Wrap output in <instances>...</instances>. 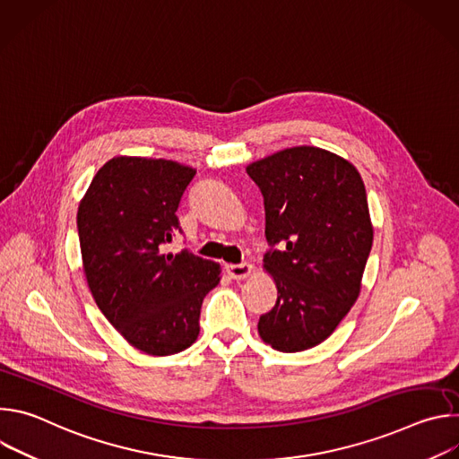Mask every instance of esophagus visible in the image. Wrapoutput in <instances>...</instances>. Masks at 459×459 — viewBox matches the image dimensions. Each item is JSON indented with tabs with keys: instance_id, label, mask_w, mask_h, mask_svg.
<instances>
[{
	"instance_id": "esophagus-1",
	"label": "esophagus",
	"mask_w": 459,
	"mask_h": 459,
	"mask_svg": "<svg viewBox=\"0 0 459 459\" xmlns=\"http://www.w3.org/2000/svg\"><path fill=\"white\" fill-rule=\"evenodd\" d=\"M227 274L232 278V280H245L252 274V267L248 264H241V265H227L225 267Z\"/></svg>"
}]
</instances>
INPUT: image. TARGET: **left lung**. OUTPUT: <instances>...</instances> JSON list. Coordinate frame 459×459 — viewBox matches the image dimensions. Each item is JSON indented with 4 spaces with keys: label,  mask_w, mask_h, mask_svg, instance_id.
Wrapping results in <instances>:
<instances>
[{
    "label": "left lung",
    "mask_w": 459,
    "mask_h": 459,
    "mask_svg": "<svg viewBox=\"0 0 459 459\" xmlns=\"http://www.w3.org/2000/svg\"><path fill=\"white\" fill-rule=\"evenodd\" d=\"M264 194L265 238L280 250L264 257L278 289L259 317L264 343L301 352L329 338L361 292L374 229L358 169L319 147L278 151L247 165Z\"/></svg>",
    "instance_id": "left-lung-1"
}]
</instances>
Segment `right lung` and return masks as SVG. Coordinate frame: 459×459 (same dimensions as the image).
Instances as JSON below:
<instances>
[{"label": "right lung", "instance_id": "right-lung-1", "mask_svg": "<svg viewBox=\"0 0 459 459\" xmlns=\"http://www.w3.org/2000/svg\"><path fill=\"white\" fill-rule=\"evenodd\" d=\"M194 174L172 160L116 156L78 207L91 294L128 345L149 356L178 354L198 340L204 298L221 280L211 259L165 252L181 232L176 211Z\"/></svg>", "mask_w": 459, "mask_h": 459}]
</instances>
